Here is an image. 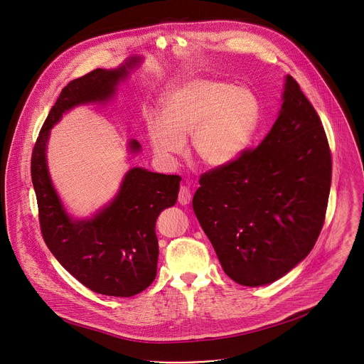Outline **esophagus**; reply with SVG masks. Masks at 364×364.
Masks as SVG:
<instances>
[{"label": "esophagus", "instance_id": "esophagus-1", "mask_svg": "<svg viewBox=\"0 0 364 364\" xmlns=\"http://www.w3.org/2000/svg\"><path fill=\"white\" fill-rule=\"evenodd\" d=\"M190 201H191L190 190L186 186H181L180 190H178V203L186 205V204H190Z\"/></svg>", "mask_w": 364, "mask_h": 364}]
</instances>
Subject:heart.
Wrapping results in <instances>:
<instances>
[{
	"label": "heart",
	"mask_w": 364,
	"mask_h": 364,
	"mask_svg": "<svg viewBox=\"0 0 364 364\" xmlns=\"http://www.w3.org/2000/svg\"><path fill=\"white\" fill-rule=\"evenodd\" d=\"M163 119L149 117L148 138L154 152L171 159L191 136L196 159L209 167H226L249 148L261 119L256 95L245 86L198 79L174 89L161 107Z\"/></svg>",
	"instance_id": "1"
}]
</instances>
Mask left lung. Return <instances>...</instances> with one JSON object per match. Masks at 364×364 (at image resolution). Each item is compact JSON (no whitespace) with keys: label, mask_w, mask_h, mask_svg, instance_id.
<instances>
[{"label":"left lung","mask_w":364,"mask_h":364,"mask_svg":"<svg viewBox=\"0 0 364 364\" xmlns=\"http://www.w3.org/2000/svg\"><path fill=\"white\" fill-rule=\"evenodd\" d=\"M269 134L235 163L200 177L194 213L226 275L271 284L314 247L331 186V152L318 114L292 76Z\"/></svg>","instance_id":"obj_1"}]
</instances>
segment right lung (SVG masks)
I'll return each mask as SVG.
<instances>
[{"instance_id": "obj_1", "label": "right lung", "mask_w": 364, "mask_h": 364, "mask_svg": "<svg viewBox=\"0 0 364 364\" xmlns=\"http://www.w3.org/2000/svg\"><path fill=\"white\" fill-rule=\"evenodd\" d=\"M139 58H131L118 69H95L68 83L50 109L31 155V180L37 197L43 239L80 284L93 292L109 296H132L148 288L157 275L159 239L155 222L174 205L180 176L131 168L115 198L85 220L72 219L50 180L46 145L50 129L73 107L105 102L114 96L119 80L125 79ZM138 151V141H129Z\"/></svg>"}]
</instances>
